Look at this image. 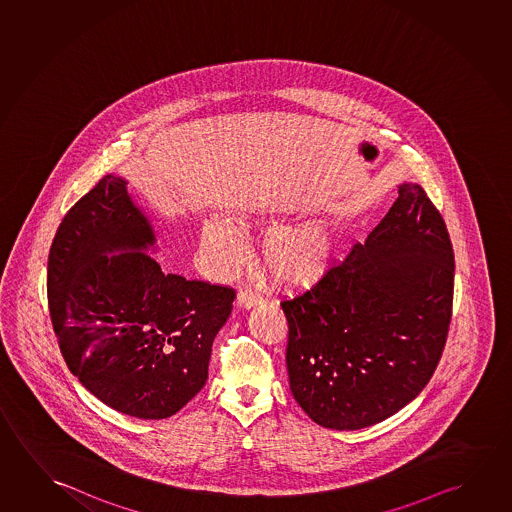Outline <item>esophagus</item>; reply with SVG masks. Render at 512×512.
<instances>
[{"label":"esophagus","instance_id":"obj_1","mask_svg":"<svg viewBox=\"0 0 512 512\" xmlns=\"http://www.w3.org/2000/svg\"><path fill=\"white\" fill-rule=\"evenodd\" d=\"M260 301H262V298H260L259 294L248 291V289H244V291L241 289V291L237 292V305L239 307L252 308L255 305H260Z\"/></svg>","mask_w":512,"mask_h":512}]
</instances>
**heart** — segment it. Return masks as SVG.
Listing matches in <instances>:
<instances>
[{"mask_svg":"<svg viewBox=\"0 0 512 512\" xmlns=\"http://www.w3.org/2000/svg\"><path fill=\"white\" fill-rule=\"evenodd\" d=\"M268 211L241 214L239 227L271 223ZM202 250L214 262L228 266L243 250V237L225 221H209L202 232ZM339 255V239L324 221L299 227L278 228L262 244V259L275 280L287 285H312L319 282Z\"/></svg>","mask_w":512,"mask_h":512,"instance_id":"heart-1","label":"heart"}]
</instances>
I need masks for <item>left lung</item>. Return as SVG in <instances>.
Returning <instances> with one entry per match:
<instances>
[{"instance_id": "8db88e82", "label": "left lung", "mask_w": 512, "mask_h": 512, "mask_svg": "<svg viewBox=\"0 0 512 512\" xmlns=\"http://www.w3.org/2000/svg\"><path fill=\"white\" fill-rule=\"evenodd\" d=\"M452 296L447 225L422 186L401 184L365 244L280 303L294 399L315 424L337 431L392 417L433 378Z\"/></svg>"}]
</instances>
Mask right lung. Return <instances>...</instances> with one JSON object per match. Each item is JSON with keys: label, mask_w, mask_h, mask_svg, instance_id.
Instances as JSON below:
<instances>
[{"label": "right lung", "mask_w": 512, "mask_h": 512, "mask_svg": "<svg viewBox=\"0 0 512 512\" xmlns=\"http://www.w3.org/2000/svg\"><path fill=\"white\" fill-rule=\"evenodd\" d=\"M127 181L104 175L63 216L49 250L58 346L90 394L129 417L175 415L204 388L236 291L165 273ZM113 251H124L108 258Z\"/></svg>", "instance_id": "right-lung-1"}]
</instances>
